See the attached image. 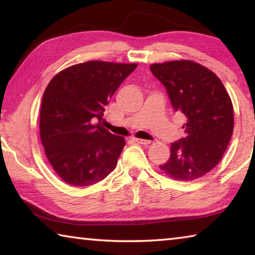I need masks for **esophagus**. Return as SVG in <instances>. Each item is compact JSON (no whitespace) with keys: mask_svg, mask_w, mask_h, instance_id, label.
<instances>
[{"mask_svg":"<svg viewBox=\"0 0 255 255\" xmlns=\"http://www.w3.org/2000/svg\"><path fill=\"white\" fill-rule=\"evenodd\" d=\"M133 140L136 141L138 144H141V145H149L150 144V140H146V139H139V138H133Z\"/></svg>","mask_w":255,"mask_h":255,"instance_id":"1","label":"esophagus"}]
</instances>
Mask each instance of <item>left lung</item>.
<instances>
[{
	"instance_id": "8db88e82",
	"label": "left lung",
	"mask_w": 255,
	"mask_h": 255,
	"mask_svg": "<svg viewBox=\"0 0 255 255\" xmlns=\"http://www.w3.org/2000/svg\"><path fill=\"white\" fill-rule=\"evenodd\" d=\"M150 72L166 89L171 105L185 118V136L171 144V155L159 165L171 178L192 181L217 165L234 128L231 98L222 81L191 60L153 64Z\"/></svg>"
}]
</instances>
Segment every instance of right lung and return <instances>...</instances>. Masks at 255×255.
<instances>
[{
	"mask_svg": "<svg viewBox=\"0 0 255 255\" xmlns=\"http://www.w3.org/2000/svg\"><path fill=\"white\" fill-rule=\"evenodd\" d=\"M137 67L91 60L53 77L42 97L40 138L46 156L66 183L86 187L115 170L125 138L101 126L105 106Z\"/></svg>",
	"mask_w": 255,
	"mask_h": 255,
	"instance_id": "1",
	"label": "right lung"
}]
</instances>
